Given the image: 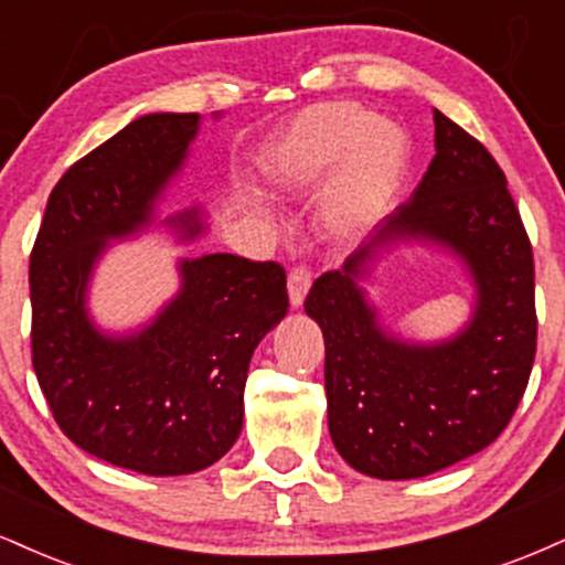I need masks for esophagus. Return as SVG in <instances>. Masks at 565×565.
<instances>
[{
    "instance_id": "obj_1",
    "label": "esophagus",
    "mask_w": 565,
    "mask_h": 565,
    "mask_svg": "<svg viewBox=\"0 0 565 565\" xmlns=\"http://www.w3.org/2000/svg\"><path fill=\"white\" fill-rule=\"evenodd\" d=\"M310 270L305 268V265H295V268L289 270V278H287V287H289V302L291 308H300L305 302V295H308L310 289Z\"/></svg>"
}]
</instances>
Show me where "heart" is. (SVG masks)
I'll return each instance as SVG.
<instances>
[{
	"instance_id": "heart-1",
	"label": "heart",
	"mask_w": 565,
	"mask_h": 565,
	"mask_svg": "<svg viewBox=\"0 0 565 565\" xmlns=\"http://www.w3.org/2000/svg\"><path fill=\"white\" fill-rule=\"evenodd\" d=\"M337 166L321 217L334 239L363 236L390 207L407 166V139L355 102H321L297 115L263 154L268 179L302 192Z\"/></svg>"
}]
</instances>
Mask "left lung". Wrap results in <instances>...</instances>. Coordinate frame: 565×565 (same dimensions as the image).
<instances>
[{"instance_id": "left-lung-1", "label": "left lung", "mask_w": 565, "mask_h": 565, "mask_svg": "<svg viewBox=\"0 0 565 565\" xmlns=\"http://www.w3.org/2000/svg\"><path fill=\"white\" fill-rule=\"evenodd\" d=\"M434 154L416 192L339 270L312 284L305 312L326 342L334 447L373 479H418L484 450L519 407L536 352L534 257L505 173L481 141L434 110ZM431 241L467 263L472 321L418 345L377 323L356 281L382 248Z\"/></svg>"}]
</instances>
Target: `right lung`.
I'll return each mask as SVG.
<instances>
[{
    "label": "right lung",
    "mask_w": 565,
    "mask_h": 565,
    "mask_svg": "<svg viewBox=\"0 0 565 565\" xmlns=\"http://www.w3.org/2000/svg\"><path fill=\"white\" fill-rule=\"evenodd\" d=\"M200 128L196 113H152L99 145L52 189L31 253L33 371L57 426L107 463L181 477L231 450L260 339L287 316L278 263L215 253L179 263L181 289L134 334H105L86 289L107 242L152 223ZM192 239L194 210L168 217Z\"/></svg>",
    "instance_id": "add662e5"
}]
</instances>
